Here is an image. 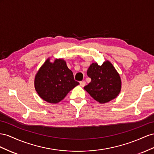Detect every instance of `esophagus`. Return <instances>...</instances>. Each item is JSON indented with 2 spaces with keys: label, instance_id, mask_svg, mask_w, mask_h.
Instances as JSON below:
<instances>
[{
  "label": "esophagus",
  "instance_id": "34e87169",
  "mask_svg": "<svg viewBox=\"0 0 154 154\" xmlns=\"http://www.w3.org/2000/svg\"><path fill=\"white\" fill-rule=\"evenodd\" d=\"M80 85L82 87H84L86 85V82L85 81H81L80 82Z\"/></svg>",
  "mask_w": 154,
  "mask_h": 154
}]
</instances>
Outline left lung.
Masks as SVG:
<instances>
[{
  "label": "left lung",
  "instance_id": "8db88e82",
  "mask_svg": "<svg viewBox=\"0 0 154 154\" xmlns=\"http://www.w3.org/2000/svg\"><path fill=\"white\" fill-rule=\"evenodd\" d=\"M87 75L91 81L84 89L99 103H108L119 94L121 77L109 60L104 61L100 66L97 63L91 64L87 70Z\"/></svg>",
  "mask_w": 154,
  "mask_h": 154
}]
</instances>
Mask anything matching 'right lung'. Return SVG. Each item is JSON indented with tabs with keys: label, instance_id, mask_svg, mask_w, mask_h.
<instances>
[{
	"label": "right lung",
	"instance_id": "1",
	"mask_svg": "<svg viewBox=\"0 0 154 154\" xmlns=\"http://www.w3.org/2000/svg\"><path fill=\"white\" fill-rule=\"evenodd\" d=\"M79 85L63 59L51 62L48 58L35 77V88L45 101L56 104L61 101L73 88Z\"/></svg>",
	"mask_w": 154,
	"mask_h": 154
}]
</instances>
